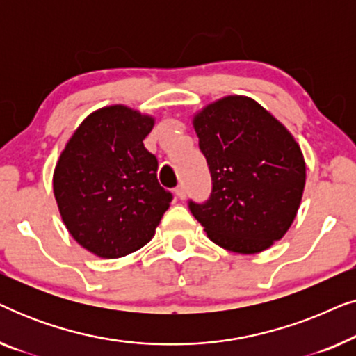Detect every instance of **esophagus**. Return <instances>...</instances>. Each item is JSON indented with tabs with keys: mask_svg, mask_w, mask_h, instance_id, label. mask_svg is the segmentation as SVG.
<instances>
[{
	"mask_svg": "<svg viewBox=\"0 0 356 356\" xmlns=\"http://www.w3.org/2000/svg\"><path fill=\"white\" fill-rule=\"evenodd\" d=\"M175 194H177V197H179V199H184V196H186V191H184V186H183V184H179V186L175 188Z\"/></svg>",
	"mask_w": 356,
	"mask_h": 356,
	"instance_id": "1",
	"label": "esophagus"
}]
</instances>
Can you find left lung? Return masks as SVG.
<instances>
[{
  "label": "left lung",
  "mask_w": 356,
  "mask_h": 356,
  "mask_svg": "<svg viewBox=\"0 0 356 356\" xmlns=\"http://www.w3.org/2000/svg\"><path fill=\"white\" fill-rule=\"evenodd\" d=\"M199 149L212 177L211 197L189 201L209 240L254 254L280 240L293 223L306 165L290 131L256 100L228 95L194 115Z\"/></svg>",
  "instance_id": "obj_1"
}]
</instances>
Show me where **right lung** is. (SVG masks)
<instances>
[{"instance_id": "obj_1", "label": "right lung", "mask_w": 356, "mask_h": 356, "mask_svg": "<svg viewBox=\"0 0 356 356\" xmlns=\"http://www.w3.org/2000/svg\"><path fill=\"white\" fill-rule=\"evenodd\" d=\"M154 123L129 106H104L82 121L58 159V209L92 254L116 259L140 250L170 207L172 193L160 186L159 162L143 143Z\"/></svg>"}]
</instances>
